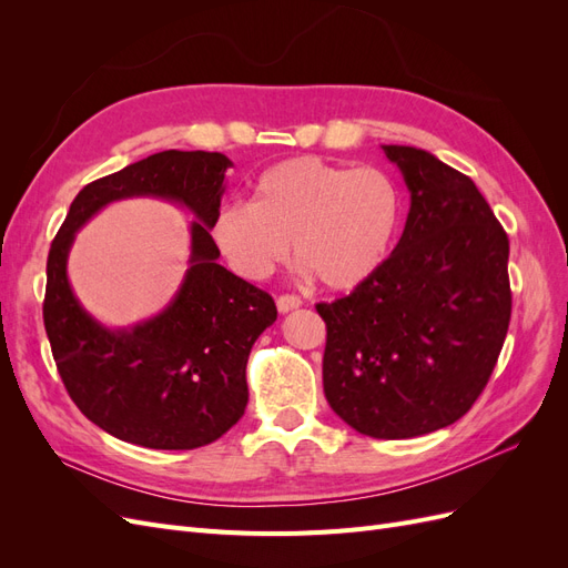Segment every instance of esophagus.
<instances>
[{
  "label": "esophagus",
  "mask_w": 568,
  "mask_h": 568,
  "mask_svg": "<svg viewBox=\"0 0 568 568\" xmlns=\"http://www.w3.org/2000/svg\"><path fill=\"white\" fill-rule=\"evenodd\" d=\"M298 305H301V298L294 296V294H286V296H280V298H277V311H280L282 315H286V313H291V311H296Z\"/></svg>",
  "instance_id": "esophagus-1"
}]
</instances>
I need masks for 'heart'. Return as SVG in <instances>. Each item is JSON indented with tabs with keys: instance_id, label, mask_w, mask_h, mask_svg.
<instances>
[{
	"instance_id": "b5f03b06",
	"label": "heart",
	"mask_w": 568,
	"mask_h": 568,
	"mask_svg": "<svg viewBox=\"0 0 568 568\" xmlns=\"http://www.w3.org/2000/svg\"><path fill=\"white\" fill-rule=\"evenodd\" d=\"M405 201L379 168H346L322 159H288L257 178L253 201H230L211 222L227 265L246 280H265L296 261L332 291L369 282L393 253Z\"/></svg>"
}]
</instances>
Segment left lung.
Wrapping results in <instances>:
<instances>
[{
    "mask_svg": "<svg viewBox=\"0 0 568 568\" xmlns=\"http://www.w3.org/2000/svg\"><path fill=\"white\" fill-rule=\"evenodd\" d=\"M409 213L384 267L351 296L317 303L326 403L355 432L400 440L467 415L509 329V239L459 170L386 144Z\"/></svg>",
    "mask_w": 568,
    "mask_h": 568,
    "instance_id": "left-lung-1",
    "label": "left lung"
}]
</instances>
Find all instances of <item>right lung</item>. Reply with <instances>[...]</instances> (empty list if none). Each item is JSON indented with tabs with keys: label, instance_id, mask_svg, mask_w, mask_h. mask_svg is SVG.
<instances>
[{
	"label": "right lung",
	"instance_id": "add662e5",
	"mask_svg": "<svg viewBox=\"0 0 568 568\" xmlns=\"http://www.w3.org/2000/svg\"><path fill=\"white\" fill-rule=\"evenodd\" d=\"M230 165L211 151L153 153L84 186L51 242L42 313L57 369L82 415L125 443L194 450L227 434L246 409L248 353L277 320V305L217 263L211 222ZM134 195L173 200L195 213L193 255L165 312L109 331L74 298L67 253L92 214Z\"/></svg>",
	"mask_w": 568,
	"mask_h": 568
}]
</instances>
